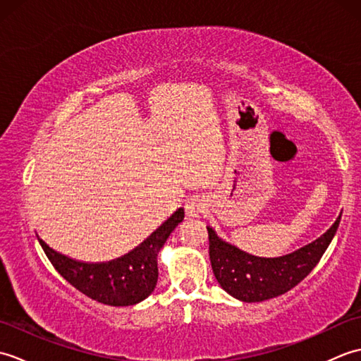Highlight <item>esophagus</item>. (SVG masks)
<instances>
[{"label":"esophagus","mask_w":361,"mask_h":361,"mask_svg":"<svg viewBox=\"0 0 361 361\" xmlns=\"http://www.w3.org/2000/svg\"><path fill=\"white\" fill-rule=\"evenodd\" d=\"M206 209V203L200 197H190L185 203V211L189 219H198Z\"/></svg>","instance_id":"esophagus-1"}]
</instances>
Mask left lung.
I'll list each match as a JSON object with an SVG mask.
<instances>
[{
	"instance_id": "8db88e82",
	"label": "left lung",
	"mask_w": 361,
	"mask_h": 361,
	"mask_svg": "<svg viewBox=\"0 0 361 361\" xmlns=\"http://www.w3.org/2000/svg\"><path fill=\"white\" fill-rule=\"evenodd\" d=\"M335 224L317 240L281 257H259L225 242L211 226L209 259L214 276L226 293L243 302H262L298 286L317 267L338 229Z\"/></svg>"
}]
</instances>
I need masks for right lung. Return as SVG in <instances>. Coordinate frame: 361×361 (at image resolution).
Instances as JSON below:
<instances>
[{
    "mask_svg": "<svg viewBox=\"0 0 361 361\" xmlns=\"http://www.w3.org/2000/svg\"><path fill=\"white\" fill-rule=\"evenodd\" d=\"M183 219L185 209H176L140 247L128 255L102 264L79 262L52 250L42 239H38V242L54 268L73 287L97 302L122 307L144 301L155 290L158 281L157 257L167 237Z\"/></svg>",
    "mask_w": 361,
    "mask_h": 361,
    "instance_id": "1",
    "label": "right lung"
}]
</instances>
